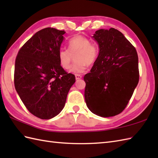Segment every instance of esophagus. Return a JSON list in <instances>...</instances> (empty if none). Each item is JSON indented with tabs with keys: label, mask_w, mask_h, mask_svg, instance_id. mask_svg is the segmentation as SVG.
Returning <instances> with one entry per match:
<instances>
[{
	"label": "esophagus",
	"mask_w": 158,
	"mask_h": 158,
	"mask_svg": "<svg viewBox=\"0 0 158 158\" xmlns=\"http://www.w3.org/2000/svg\"><path fill=\"white\" fill-rule=\"evenodd\" d=\"M75 78H76L77 80H79V79H81L82 78V77L81 75H76Z\"/></svg>",
	"instance_id": "obj_1"
}]
</instances>
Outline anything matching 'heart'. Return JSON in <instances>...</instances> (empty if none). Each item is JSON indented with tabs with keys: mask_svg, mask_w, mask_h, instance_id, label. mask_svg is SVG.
<instances>
[{
	"mask_svg": "<svg viewBox=\"0 0 158 158\" xmlns=\"http://www.w3.org/2000/svg\"><path fill=\"white\" fill-rule=\"evenodd\" d=\"M69 50L60 49L58 52V59L63 69H68L70 66L73 56L75 54V62L70 67V73L79 74L85 72L88 65H92L98 56L97 47L90 44L89 40L81 35L73 36L69 41Z\"/></svg>",
	"mask_w": 158,
	"mask_h": 158,
	"instance_id": "b5f03b06",
	"label": "heart"
}]
</instances>
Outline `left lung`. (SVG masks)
<instances>
[{"label":"left lung","mask_w":158,"mask_h":158,"mask_svg":"<svg viewBox=\"0 0 158 158\" xmlns=\"http://www.w3.org/2000/svg\"><path fill=\"white\" fill-rule=\"evenodd\" d=\"M92 38L99 53L85 82L87 106L96 115L109 117L126 108L139 79L137 52L118 30L100 29Z\"/></svg>","instance_id":"left-lung-1"}]
</instances>
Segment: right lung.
Segmentation results:
<instances>
[{
  "label": "right lung",
  "mask_w": 158,
  "mask_h": 158,
  "mask_svg": "<svg viewBox=\"0 0 158 158\" xmlns=\"http://www.w3.org/2000/svg\"><path fill=\"white\" fill-rule=\"evenodd\" d=\"M64 31L46 28L36 32L20 49L15 59L14 84L23 105L42 119L58 115L64 107L75 77L59 62Z\"/></svg>",
  "instance_id": "add662e5"
}]
</instances>
